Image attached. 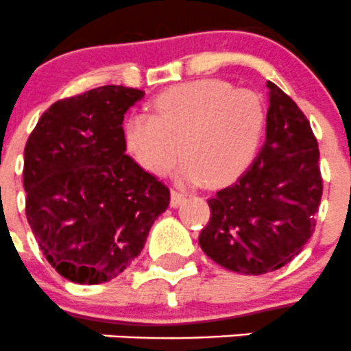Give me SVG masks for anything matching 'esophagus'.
<instances>
[{
  "label": "esophagus",
  "instance_id": "obj_1",
  "mask_svg": "<svg viewBox=\"0 0 351 351\" xmlns=\"http://www.w3.org/2000/svg\"><path fill=\"white\" fill-rule=\"evenodd\" d=\"M183 202H185V195H183L182 192H176V190H173L171 197H169V206L178 207V206H182Z\"/></svg>",
  "mask_w": 351,
  "mask_h": 351
}]
</instances>
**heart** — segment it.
Instances as JSON below:
<instances>
[{
	"label": "heart",
	"instance_id": "1",
	"mask_svg": "<svg viewBox=\"0 0 351 351\" xmlns=\"http://www.w3.org/2000/svg\"><path fill=\"white\" fill-rule=\"evenodd\" d=\"M154 114L134 113L123 125L128 156L151 173H165L186 154L176 178L221 186L250 166L261 144L266 111L250 90H234L216 78L173 85L152 103Z\"/></svg>",
	"mask_w": 351,
	"mask_h": 351
}]
</instances>
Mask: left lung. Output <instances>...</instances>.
I'll list each match as a JSON object with an SVG mask.
<instances>
[{
	"mask_svg": "<svg viewBox=\"0 0 351 351\" xmlns=\"http://www.w3.org/2000/svg\"><path fill=\"white\" fill-rule=\"evenodd\" d=\"M266 141L247 171L209 199L210 219L199 237L224 269L266 274L297 257L314 233L322 197L319 147L300 108L267 82Z\"/></svg>",
	"mask_w": 351,
	"mask_h": 351,
	"instance_id": "obj_1",
	"label": "left lung"
}]
</instances>
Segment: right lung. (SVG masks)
I'll return each mask as SVG.
<instances>
[{
    "label": "right lung",
    "mask_w": 351,
    "mask_h": 351,
    "mask_svg": "<svg viewBox=\"0 0 351 351\" xmlns=\"http://www.w3.org/2000/svg\"><path fill=\"white\" fill-rule=\"evenodd\" d=\"M144 96L103 85L58 101L27 141V221L68 281L99 285L123 273L168 207V186L125 154V113Z\"/></svg>",
    "instance_id": "1"
}]
</instances>
